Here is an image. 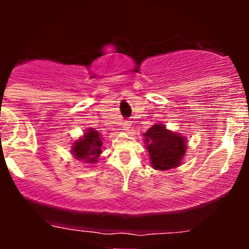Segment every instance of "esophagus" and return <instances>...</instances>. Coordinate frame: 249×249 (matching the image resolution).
I'll use <instances>...</instances> for the list:
<instances>
[{"instance_id":"1","label":"esophagus","mask_w":249,"mask_h":249,"mask_svg":"<svg viewBox=\"0 0 249 249\" xmlns=\"http://www.w3.org/2000/svg\"><path fill=\"white\" fill-rule=\"evenodd\" d=\"M130 128H131V122L125 121L124 123H123V130H124V131H130Z\"/></svg>"}]
</instances>
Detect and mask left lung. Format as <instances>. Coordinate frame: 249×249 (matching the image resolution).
<instances>
[{
    "mask_svg": "<svg viewBox=\"0 0 249 249\" xmlns=\"http://www.w3.org/2000/svg\"><path fill=\"white\" fill-rule=\"evenodd\" d=\"M151 165L159 171L178 167L186 153L187 139L162 124L151 126L144 134Z\"/></svg>",
    "mask_w": 249,
    "mask_h": 249,
    "instance_id": "8db88e82",
    "label": "left lung"
}]
</instances>
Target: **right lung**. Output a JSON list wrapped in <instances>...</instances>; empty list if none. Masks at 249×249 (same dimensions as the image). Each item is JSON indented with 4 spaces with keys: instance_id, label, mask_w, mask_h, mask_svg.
I'll list each match as a JSON object with an SVG mask.
<instances>
[{
    "instance_id": "right-lung-1",
    "label": "right lung",
    "mask_w": 249,
    "mask_h": 249,
    "mask_svg": "<svg viewBox=\"0 0 249 249\" xmlns=\"http://www.w3.org/2000/svg\"><path fill=\"white\" fill-rule=\"evenodd\" d=\"M102 137L98 131L89 128L83 137L73 142L71 151L78 160L84 161L85 164H95L102 153Z\"/></svg>"
}]
</instances>
